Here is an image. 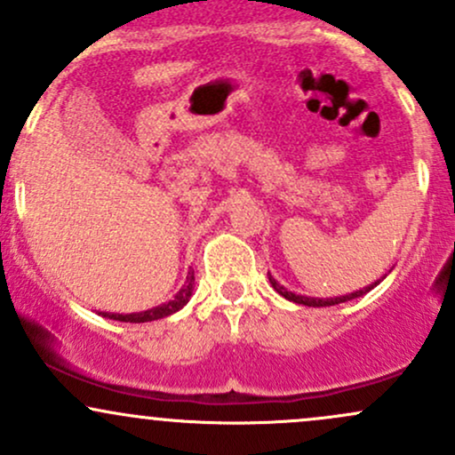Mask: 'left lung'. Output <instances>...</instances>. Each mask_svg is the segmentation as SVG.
Listing matches in <instances>:
<instances>
[{
    "mask_svg": "<svg viewBox=\"0 0 455 455\" xmlns=\"http://www.w3.org/2000/svg\"><path fill=\"white\" fill-rule=\"evenodd\" d=\"M268 282H271V286L275 288V291L280 292V295L284 297V299H288V301H295V304H301V306H310V307H325V306L345 304V301H349V299H355V297H363V295H366V292L371 291V288H375V286H378L379 282H382V280H378V282H373V284H369V286L360 288V291H354V292H349V295H340V297H325V299H319V297L295 295V292H292V291H288V288L282 286L280 282H277L275 277L271 275V273H268Z\"/></svg>",
    "mask_w": 455,
    "mask_h": 455,
    "instance_id": "obj_1",
    "label": "left lung"
}]
</instances>
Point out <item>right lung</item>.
<instances>
[{
  "label": "right lung",
  "mask_w": 455,
  "mask_h": 455,
  "mask_svg": "<svg viewBox=\"0 0 455 455\" xmlns=\"http://www.w3.org/2000/svg\"><path fill=\"white\" fill-rule=\"evenodd\" d=\"M193 288H195V273L188 271L184 286L175 292L173 299L164 301V304L149 307V310H143V312H130V315H116V312H100V315L112 321H124V323H148V321H158V319H164V316L173 315V312L182 310V307L188 304L190 297H193Z\"/></svg>",
  "instance_id": "obj_1"
}]
</instances>
